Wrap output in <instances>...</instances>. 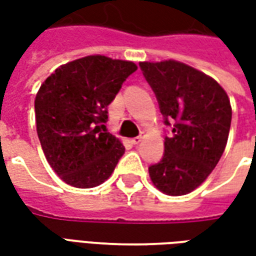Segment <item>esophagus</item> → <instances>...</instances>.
Returning <instances> with one entry per match:
<instances>
[{
  "mask_svg": "<svg viewBox=\"0 0 256 256\" xmlns=\"http://www.w3.org/2000/svg\"><path fill=\"white\" fill-rule=\"evenodd\" d=\"M144 133H141L138 136V137H134L133 140H132V142H133L134 145H137V144H140V142H141V141H142V140H144Z\"/></svg>",
  "mask_w": 256,
  "mask_h": 256,
  "instance_id": "obj_1",
  "label": "esophagus"
}]
</instances>
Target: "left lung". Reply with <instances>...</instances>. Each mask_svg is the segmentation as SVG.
Segmentation results:
<instances>
[{
  "label": "left lung",
  "instance_id": "left-lung-1",
  "mask_svg": "<svg viewBox=\"0 0 256 256\" xmlns=\"http://www.w3.org/2000/svg\"><path fill=\"white\" fill-rule=\"evenodd\" d=\"M140 67L166 124L174 119L163 159L148 170L150 181L168 196H182L200 186L220 162L230 130V100L214 78L177 60L141 62Z\"/></svg>",
  "mask_w": 256,
  "mask_h": 256
}]
</instances>
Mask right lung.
<instances>
[{"instance_id":"1","label":"right lung","mask_w":256,"mask_h":256,"mask_svg":"<svg viewBox=\"0 0 256 256\" xmlns=\"http://www.w3.org/2000/svg\"><path fill=\"white\" fill-rule=\"evenodd\" d=\"M136 70L133 62L92 54L60 66L41 84L36 133L48 163L68 185L94 188L111 177L124 146L102 123Z\"/></svg>"}]
</instances>
